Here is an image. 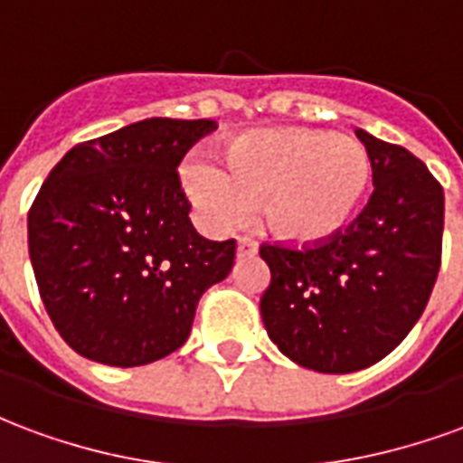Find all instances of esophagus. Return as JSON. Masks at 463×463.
Instances as JSON below:
<instances>
[{
	"instance_id": "34e87169",
	"label": "esophagus",
	"mask_w": 463,
	"mask_h": 463,
	"mask_svg": "<svg viewBox=\"0 0 463 463\" xmlns=\"http://www.w3.org/2000/svg\"><path fill=\"white\" fill-rule=\"evenodd\" d=\"M258 252V245L252 241H248V238H241L238 241V255H255Z\"/></svg>"
}]
</instances>
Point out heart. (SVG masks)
Wrapping results in <instances>:
<instances>
[{
	"mask_svg": "<svg viewBox=\"0 0 463 463\" xmlns=\"http://www.w3.org/2000/svg\"><path fill=\"white\" fill-rule=\"evenodd\" d=\"M183 191L211 231L241 225L250 203L278 241L315 245L337 235L367 195V148L340 133L270 128L238 136L225 148V168L203 156L183 163Z\"/></svg>",
	"mask_w": 463,
	"mask_h": 463,
	"instance_id": "b5f03b06",
	"label": "heart"
}]
</instances>
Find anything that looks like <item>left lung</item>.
<instances>
[{"label":"left lung","instance_id":"1","mask_svg":"<svg viewBox=\"0 0 463 463\" xmlns=\"http://www.w3.org/2000/svg\"><path fill=\"white\" fill-rule=\"evenodd\" d=\"M374 193L347 231L292 250L262 245L270 268L265 330L285 357L349 374L387 357L427 307L441 265L444 191L414 153L357 128Z\"/></svg>","mask_w":463,"mask_h":463}]
</instances>
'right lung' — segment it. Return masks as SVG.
I'll use <instances>...</instances> for the list:
<instances>
[{"label":"right lung","instance_id":"obj_1","mask_svg":"<svg viewBox=\"0 0 463 463\" xmlns=\"http://www.w3.org/2000/svg\"><path fill=\"white\" fill-rule=\"evenodd\" d=\"M211 118H146L74 146L29 211V258L56 332L81 357L141 367L188 340L235 241L193 228L175 168Z\"/></svg>","mask_w":463,"mask_h":463}]
</instances>
